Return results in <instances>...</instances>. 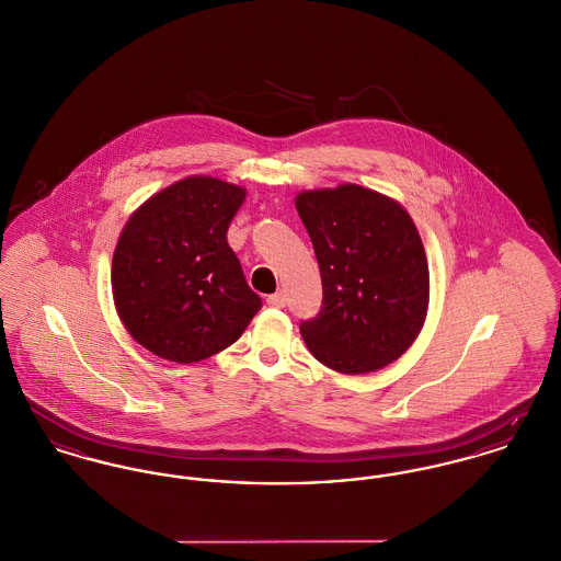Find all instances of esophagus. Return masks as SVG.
<instances>
[{
    "instance_id": "34e87169",
    "label": "esophagus",
    "mask_w": 561,
    "mask_h": 561,
    "mask_svg": "<svg viewBox=\"0 0 561 561\" xmlns=\"http://www.w3.org/2000/svg\"><path fill=\"white\" fill-rule=\"evenodd\" d=\"M285 302H287V298H285L283 291H276V294L267 296V305L272 306V308H283Z\"/></svg>"
}]
</instances>
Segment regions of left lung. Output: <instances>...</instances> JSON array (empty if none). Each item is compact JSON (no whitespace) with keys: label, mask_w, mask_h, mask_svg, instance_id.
<instances>
[{"label":"left lung","mask_w":561,"mask_h":561,"mask_svg":"<svg viewBox=\"0 0 561 561\" xmlns=\"http://www.w3.org/2000/svg\"><path fill=\"white\" fill-rule=\"evenodd\" d=\"M296 207L323 285L321 312L300 323L308 352L345 375L392 364L428 310V261L408 209L357 184L305 191Z\"/></svg>","instance_id":"obj_1"}]
</instances>
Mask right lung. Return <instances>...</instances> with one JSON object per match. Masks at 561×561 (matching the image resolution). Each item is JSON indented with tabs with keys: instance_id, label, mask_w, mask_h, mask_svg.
I'll return each instance as SVG.
<instances>
[{
	"instance_id": "1",
	"label": "right lung",
	"mask_w": 561,
	"mask_h": 561,
	"mask_svg": "<svg viewBox=\"0 0 561 561\" xmlns=\"http://www.w3.org/2000/svg\"><path fill=\"white\" fill-rule=\"evenodd\" d=\"M247 188L188 175L139 205L111 265L115 310L153 356L193 364L233 345L261 298L247 285L227 229Z\"/></svg>"
}]
</instances>
